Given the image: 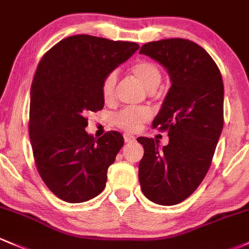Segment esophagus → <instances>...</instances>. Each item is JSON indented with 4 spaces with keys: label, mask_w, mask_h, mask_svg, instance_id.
<instances>
[{
    "label": "esophagus",
    "mask_w": 249,
    "mask_h": 249,
    "mask_svg": "<svg viewBox=\"0 0 249 249\" xmlns=\"http://www.w3.org/2000/svg\"><path fill=\"white\" fill-rule=\"evenodd\" d=\"M124 139L125 142H132V141L135 140V136L132 135V134H128V133H125L124 135Z\"/></svg>",
    "instance_id": "1"
}]
</instances>
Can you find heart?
Wrapping results in <instances>:
<instances>
[{"label":"heart","instance_id":"obj_1","mask_svg":"<svg viewBox=\"0 0 249 249\" xmlns=\"http://www.w3.org/2000/svg\"><path fill=\"white\" fill-rule=\"evenodd\" d=\"M133 77L142 85L148 92L156 91L161 82V71L156 63L149 60H140L130 69ZM117 76L115 72H110L102 83V96L106 102H110L115 97ZM151 111L147 108H125L115 115L114 121L122 129L127 132H135L140 129L143 122L149 120Z\"/></svg>","mask_w":249,"mask_h":249}]
</instances>
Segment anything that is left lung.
I'll return each instance as SVG.
<instances>
[{"label": "left lung", "mask_w": 249, "mask_h": 249, "mask_svg": "<svg viewBox=\"0 0 249 249\" xmlns=\"http://www.w3.org/2000/svg\"><path fill=\"white\" fill-rule=\"evenodd\" d=\"M140 53L166 69L171 88L153 120L170 140L160 148L157 140L138 138L145 149L139 180L149 200L175 205L198 188L210 167L223 128V81L209 53L190 40L152 41Z\"/></svg>", "instance_id": "1"}]
</instances>
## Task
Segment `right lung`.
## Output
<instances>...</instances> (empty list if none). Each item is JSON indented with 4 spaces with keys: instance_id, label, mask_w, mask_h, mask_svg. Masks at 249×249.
<instances>
[{
    "instance_id": "obj_1",
    "label": "right lung",
    "mask_w": 249,
    "mask_h": 249,
    "mask_svg": "<svg viewBox=\"0 0 249 249\" xmlns=\"http://www.w3.org/2000/svg\"><path fill=\"white\" fill-rule=\"evenodd\" d=\"M139 47L79 34L60 40L40 60L31 88L29 139L40 177L65 202H87L106 188L124 136L108 132L95 139L85 132V115L103 108L104 78Z\"/></svg>"
}]
</instances>
